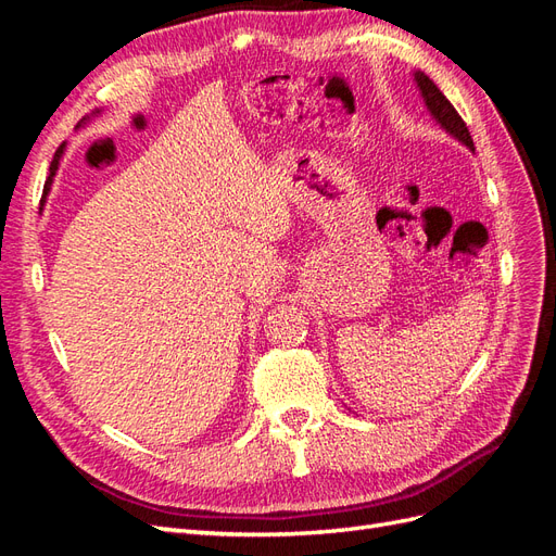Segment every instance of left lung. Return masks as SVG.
Wrapping results in <instances>:
<instances>
[{
    "mask_svg": "<svg viewBox=\"0 0 556 556\" xmlns=\"http://www.w3.org/2000/svg\"><path fill=\"white\" fill-rule=\"evenodd\" d=\"M415 86L425 99V106L427 111L433 115V121L439 123L450 137L457 139L459 143H464L468 150H473L476 153V146L473 139H470V131L466 127V123L462 121V115L454 111V106L447 102V97L439 90V86L425 74V72H415Z\"/></svg>",
    "mask_w": 556,
    "mask_h": 556,
    "instance_id": "left-lung-1",
    "label": "left lung"
}]
</instances>
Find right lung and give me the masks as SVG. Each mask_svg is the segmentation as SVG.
Here are the masks:
<instances>
[{"mask_svg":"<svg viewBox=\"0 0 556 556\" xmlns=\"http://www.w3.org/2000/svg\"><path fill=\"white\" fill-rule=\"evenodd\" d=\"M99 113H102V111L97 109L92 115H99ZM92 115H86V117H83V121L76 125V129H80L83 125H88V121H90ZM62 153H64V143L58 148V153H55L53 162H50V176H48V180H46V185H43V194H48V192H50V185H53V178H55V174H58V166H60V157H62Z\"/></svg>","mask_w":556,"mask_h":556,"instance_id":"1","label":"right lung"}]
</instances>
